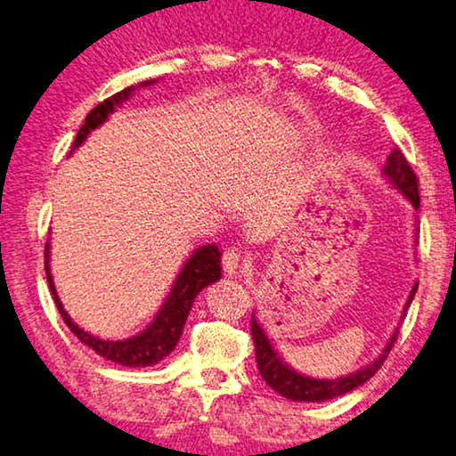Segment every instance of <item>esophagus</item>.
I'll use <instances>...</instances> for the list:
<instances>
[{
	"label": "esophagus",
	"mask_w": 456,
	"mask_h": 456,
	"mask_svg": "<svg viewBox=\"0 0 456 456\" xmlns=\"http://www.w3.org/2000/svg\"><path fill=\"white\" fill-rule=\"evenodd\" d=\"M243 264L245 259L237 249H227L225 254H223V270H225L229 276H235V273H241L243 272Z\"/></svg>",
	"instance_id": "1"
}]
</instances>
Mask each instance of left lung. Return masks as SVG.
Listing matches in <instances>:
<instances>
[{"label":"left lung","instance_id":"left-lung-1","mask_svg":"<svg viewBox=\"0 0 456 456\" xmlns=\"http://www.w3.org/2000/svg\"><path fill=\"white\" fill-rule=\"evenodd\" d=\"M384 175L392 180V184L397 191H402L403 197H406L411 207L420 208V194H418V178L411 170L410 162L406 160V156L402 154L400 148H394L392 154L387 156V164L384 168ZM418 290V284H414L410 292V298L406 302V313L411 298ZM251 337H254V345H256V361H257V370L262 373V378L267 386H270L273 392H278L280 395L288 397V400L294 402H327L332 400V397L343 395L351 389H355L359 386H363L367 379L373 378L375 373L379 371V367L384 365V361L387 359L389 351L397 338V330L394 332V337L389 338L386 349L381 355L370 363L363 370H359L351 375H345V378H337V379H314V378H306V375L296 373L290 370L284 361L280 359V355L273 351V346L267 341L264 329L259 327L254 319H251Z\"/></svg>","mask_w":456,"mask_h":456}]
</instances>
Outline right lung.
I'll return each mask as SVG.
<instances>
[{
    "label": "right lung",
    "mask_w": 456,
    "mask_h": 456,
    "mask_svg": "<svg viewBox=\"0 0 456 456\" xmlns=\"http://www.w3.org/2000/svg\"><path fill=\"white\" fill-rule=\"evenodd\" d=\"M151 83L154 81H146L142 85H151ZM132 91L134 86H127V89L115 93L113 97L105 99L103 103H99L95 110H91L89 115L85 118L83 127L78 129L72 148L81 146V143L86 140V135L103 124V121L110 118V113H113L115 105L124 103V101L132 95ZM48 257H50V251L46 243V249H45L46 280L62 321L67 322L70 332H75V337L83 345L91 346L97 355L110 359L113 363H119L124 367H148V365L158 363V361H162L166 355H170V353L175 351L180 335H183L186 316H189V310L192 306L194 298H197V294L202 290V288H207L208 284H213V281L221 278L219 248H216V245H205V248H199L189 262L184 264L183 272L178 273V278L175 281V286H172L164 306L160 308V313L156 314L154 322H151L146 330L132 338H126V341H103V338L93 337L91 332L83 330L81 327H77V324L70 321L67 310H64L61 305V298L56 296Z\"/></svg>",
    "instance_id": "add662e5"
}]
</instances>
